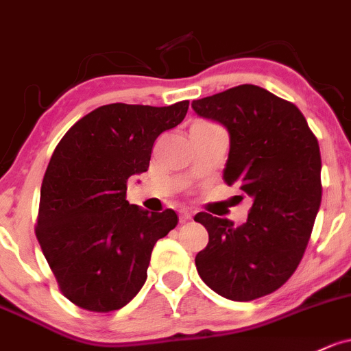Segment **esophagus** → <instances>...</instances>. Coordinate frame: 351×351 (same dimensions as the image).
I'll list each match as a JSON object with an SVG mask.
<instances>
[{
	"label": "esophagus",
	"mask_w": 351,
	"mask_h": 351,
	"mask_svg": "<svg viewBox=\"0 0 351 351\" xmlns=\"http://www.w3.org/2000/svg\"><path fill=\"white\" fill-rule=\"evenodd\" d=\"M179 219H180V222H187L192 219V213H191L189 207H182V209L179 210Z\"/></svg>",
	"instance_id": "1"
}]
</instances>
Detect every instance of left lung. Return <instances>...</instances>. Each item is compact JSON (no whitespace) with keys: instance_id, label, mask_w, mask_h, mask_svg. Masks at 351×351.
<instances>
[{"instance_id":"left-lung-1","label":"left lung","mask_w":351,"mask_h":351,"mask_svg":"<svg viewBox=\"0 0 351 351\" xmlns=\"http://www.w3.org/2000/svg\"><path fill=\"white\" fill-rule=\"evenodd\" d=\"M192 108L229 132L222 179L252 199L243 226L195 214L209 232L195 256L199 276L232 301L269 295L300 265L322 204L318 141L296 105L261 86H234Z\"/></svg>"}]
</instances>
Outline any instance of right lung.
Listing matches in <instances>:
<instances>
[{
    "mask_svg": "<svg viewBox=\"0 0 351 351\" xmlns=\"http://www.w3.org/2000/svg\"><path fill=\"white\" fill-rule=\"evenodd\" d=\"M187 108V100L104 105L56 145L41 184L36 237L60 289L77 306L120 310L144 286L154 244L179 217L172 209L129 204L127 180L149 169L156 138L179 125Z\"/></svg>",
    "mask_w": 351,
    "mask_h": 351,
    "instance_id": "add662e5",
    "label": "right lung"
}]
</instances>
